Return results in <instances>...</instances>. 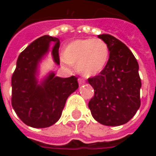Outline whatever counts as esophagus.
<instances>
[{
	"label": "esophagus",
	"instance_id": "34e87169",
	"mask_svg": "<svg viewBox=\"0 0 156 156\" xmlns=\"http://www.w3.org/2000/svg\"><path fill=\"white\" fill-rule=\"evenodd\" d=\"M78 83H79V84H82V83H85L84 79H83V78H78Z\"/></svg>",
	"mask_w": 156,
	"mask_h": 156
}]
</instances>
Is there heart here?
<instances>
[{
	"label": "heart",
	"mask_w": 156,
	"mask_h": 156,
	"mask_svg": "<svg viewBox=\"0 0 156 156\" xmlns=\"http://www.w3.org/2000/svg\"><path fill=\"white\" fill-rule=\"evenodd\" d=\"M62 58L67 63L76 66L77 71L84 77L100 73L109 58V48L100 38L78 39L66 46Z\"/></svg>",
	"instance_id": "b5f03b06"
}]
</instances>
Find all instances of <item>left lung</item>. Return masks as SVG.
I'll return each instance as SVG.
<instances>
[{
	"label": "left lung",
	"instance_id": "1",
	"mask_svg": "<svg viewBox=\"0 0 156 156\" xmlns=\"http://www.w3.org/2000/svg\"><path fill=\"white\" fill-rule=\"evenodd\" d=\"M98 37L108 45L109 58L99 74L88 79L94 89L88 108L98 123L119 126L130 120L140 106L139 64L127 46L119 39L108 34Z\"/></svg>",
	"mask_w": 156,
	"mask_h": 156
}]
</instances>
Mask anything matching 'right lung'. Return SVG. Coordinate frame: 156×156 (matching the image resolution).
<instances>
[{
	"mask_svg": "<svg viewBox=\"0 0 156 156\" xmlns=\"http://www.w3.org/2000/svg\"><path fill=\"white\" fill-rule=\"evenodd\" d=\"M51 41V55L60 64L58 38L43 36L32 41L19 55L12 77V105L20 119L33 128H47L60 119L69 95L78 89V78L56 77L53 72L38 83V63L48 53Z\"/></svg>",
	"mask_w": 156,
	"mask_h": 156,
	"instance_id": "1",
	"label": "right lung"
}]
</instances>
